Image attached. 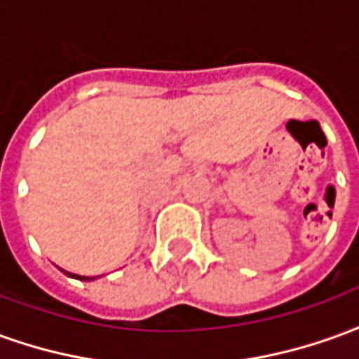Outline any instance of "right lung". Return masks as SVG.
<instances>
[{"instance_id": "obj_1", "label": "right lung", "mask_w": 359, "mask_h": 359, "mask_svg": "<svg viewBox=\"0 0 359 359\" xmlns=\"http://www.w3.org/2000/svg\"><path fill=\"white\" fill-rule=\"evenodd\" d=\"M69 278H77V280H95V278H85V276H77V274H72V272H66Z\"/></svg>"}]
</instances>
